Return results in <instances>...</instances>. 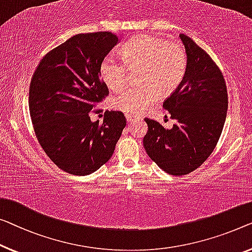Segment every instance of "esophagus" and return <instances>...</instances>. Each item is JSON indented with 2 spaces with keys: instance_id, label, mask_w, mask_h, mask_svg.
I'll use <instances>...</instances> for the list:
<instances>
[{
  "instance_id": "1",
  "label": "esophagus",
  "mask_w": 252,
  "mask_h": 252,
  "mask_svg": "<svg viewBox=\"0 0 252 252\" xmlns=\"http://www.w3.org/2000/svg\"><path fill=\"white\" fill-rule=\"evenodd\" d=\"M126 121H127V122H133L134 120L139 119L138 116H136V115H132V114H126Z\"/></svg>"
}]
</instances>
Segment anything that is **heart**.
Listing matches in <instances>:
<instances>
[{
  "label": "heart",
  "instance_id": "b5f03b06",
  "mask_svg": "<svg viewBox=\"0 0 252 252\" xmlns=\"http://www.w3.org/2000/svg\"><path fill=\"white\" fill-rule=\"evenodd\" d=\"M122 59L107 54L100 63V76L112 90H120L129 79V69H138V82L116 95L112 105L127 114L147 110L162 94H171L181 85L187 73L185 47L152 35H139L127 40L121 50Z\"/></svg>",
  "mask_w": 252,
  "mask_h": 252
}]
</instances>
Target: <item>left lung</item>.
I'll use <instances>...</instances> for the list:
<instances>
[{
    "label": "left lung",
    "mask_w": 252,
    "mask_h": 252,
    "mask_svg": "<svg viewBox=\"0 0 252 252\" xmlns=\"http://www.w3.org/2000/svg\"><path fill=\"white\" fill-rule=\"evenodd\" d=\"M188 56L181 85L163 107L176 125L164 129L145 119L148 131L144 147L148 156L171 175H185L208 158L222 133L227 112V89L222 71L190 37L180 35Z\"/></svg>",
    "instance_id": "obj_1"
}]
</instances>
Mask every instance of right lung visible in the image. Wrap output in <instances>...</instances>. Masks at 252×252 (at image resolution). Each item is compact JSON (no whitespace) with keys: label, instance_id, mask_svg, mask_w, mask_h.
Listing matches in <instances>:
<instances>
[{"label":"right lung","instance_id":"1","mask_svg":"<svg viewBox=\"0 0 252 252\" xmlns=\"http://www.w3.org/2000/svg\"><path fill=\"white\" fill-rule=\"evenodd\" d=\"M118 42L110 32L78 33L48 52L33 72L29 87L33 130L46 155L66 173L98 170L113 155L126 125L120 111L105 112L102 123L89 116L108 96L99 66Z\"/></svg>","mask_w":252,"mask_h":252}]
</instances>
